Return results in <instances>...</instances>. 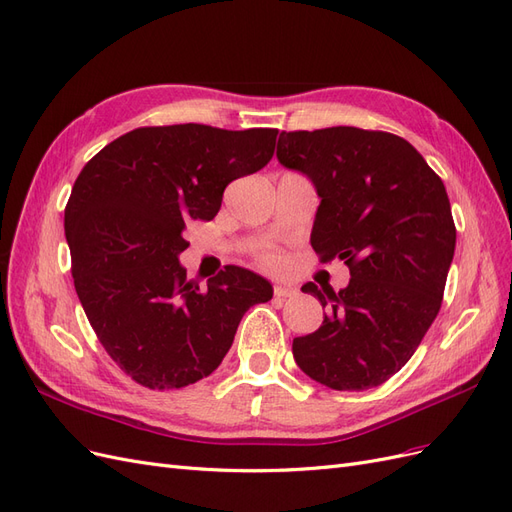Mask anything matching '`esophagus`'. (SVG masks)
I'll list each match as a JSON object with an SVG mask.
<instances>
[{
  "instance_id": "34e87169",
  "label": "esophagus",
  "mask_w": 512,
  "mask_h": 512,
  "mask_svg": "<svg viewBox=\"0 0 512 512\" xmlns=\"http://www.w3.org/2000/svg\"><path fill=\"white\" fill-rule=\"evenodd\" d=\"M295 293H298V289H295V287H289V285H274V298H276V300L293 298Z\"/></svg>"
}]
</instances>
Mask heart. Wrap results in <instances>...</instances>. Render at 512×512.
<instances>
[{
    "mask_svg": "<svg viewBox=\"0 0 512 512\" xmlns=\"http://www.w3.org/2000/svg\"><path fill=\"white\" fill-rule=\"evenodd\" d=\"M257 263H259L261 268H266V270H278L280 266H283V257H280L272 249H263V251L257 253Z\"/></svg>",
    "mask_w": 512,
    "mask_h": 512,
    "instance_id": "obj_1",
    "label": "heart"
}]
</instances>
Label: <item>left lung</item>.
Listing matches in <instances>:
<instances>
[{
	"label": "left lung",
	"mask_w": 512,
	"mask_h": 512,
	"mask_svg": "<svg viewBox=\"0 0 512 512\" xmlns=\"http://www.w3.org/2000/svg\"><path fill=\"white\" fill-rule=\"evenodd\" d=\"M276 157L304 172L321 206L310 244L342 259L340 291L306 283L327 315L293 338L302 372L336 391H364L400 372L434 323L455 253L447 189L417 148L389 131H283Z\"/></svg>",
	"instance_id": "1"
}]
</instances>
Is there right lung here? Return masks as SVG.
<instances>
[{
	"mask_svg": "<svg viewBox=\"0 0 512 512\" xmlns=\"http://www.w3.org/2000/svg\"><path fill=\"white\" fill-rule=\"evenodd\" d=\"M278 129L200 123L138 127L87 161L65 206L78 300L110 359L148 389L219 368L242 315L268 302L261 276L229 266L204 289L178 253L187 223L217 217L225 187L261 170Z\"/></svg>",
	"mask_w": 512,
	"mask_h": 512,
	"instance_id": "add662e5",
	"label": "right lung"
}]
</instances>
